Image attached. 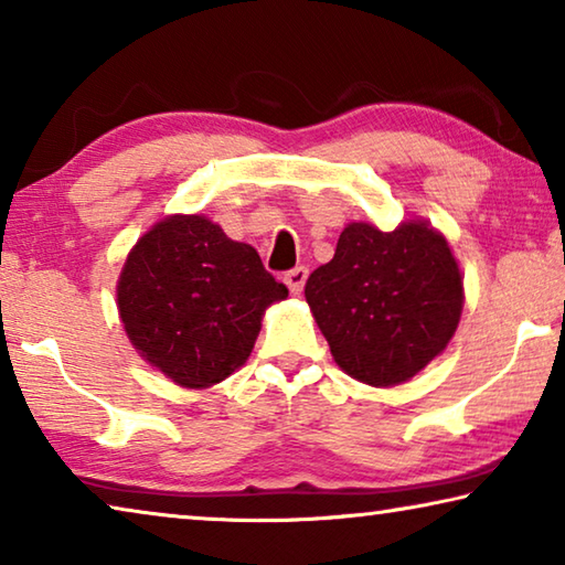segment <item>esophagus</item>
<instances>
[{
  "label": "esophagus",
  "instance_id": "esophagus-1",
  "mask_svg": "<svg viewBox=\"0 0 565 565\" xmlns=\"http://www.w3.org/2000/svg\"><path fill=\"white\" fill-rule=\"evenodd\" d=\"M306 279H309V269H306V266H294V269L286 271L284 276V281L289 286L291 294H301Z\"/></svg>",
  "mask_w": 565,
  "mask_h": 565
}]
</instances>
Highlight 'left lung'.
<instances>
[{
    "mask_svg": "<svg viewBox=\"0 0 565 565\" xmlns=\"http://www.w3.org/2000/svg\"><path fill=\"white\" fill-rule=\"evenodd\" d=\"M303 294L333 361L371 386L416 376L451 341L463 306L451 248L424 222L388 234L349 224Z\"/></svg>",
    "mask_w": 565,
    "mask_h": 565,
    "instance_id": "obj_1",
    "label": "left lung"
}]
</instances>
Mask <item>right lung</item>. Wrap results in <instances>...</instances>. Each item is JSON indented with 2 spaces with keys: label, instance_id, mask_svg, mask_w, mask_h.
<instances>
[{
  "label": "right lung",
  "instance_id": "obj_1",
  "mask_svg": "<svg viewBox=\"0 0 565 565\" xmlns=\"http://www.w3.org/2000/svg\"><path fill=\"white\" fill-rule=\"evenodd\" d=\"M286 296L254 246L196 214L169 216L141 236L117 289L134 347L189 388L234 374L254 349L264 309Z\"/></svg>",
  "mask_w": 565,
  "mask_h": 565
}]
</instances>
